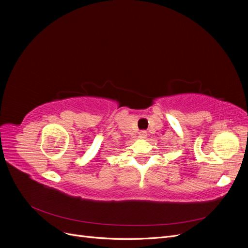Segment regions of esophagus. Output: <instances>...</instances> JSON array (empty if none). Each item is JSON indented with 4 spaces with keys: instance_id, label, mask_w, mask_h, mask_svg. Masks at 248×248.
<instances>
[{
    "instance_id": "1",
    "label": "esophagus",
    "mask_w": 248,
    "mask_h": 248,
    "mask_svg": "<svg viewBox=\"0 0 248 248\" xmlns=\"http://www.w3.org/2000/svg\"><path fill=\"white\" fill-rule=\"evenodd\" d=\"M139 137H140V139H145V138L147 137V131H145V130H141V131H140V133H139Z\"/></svg>"
}]
</instances>
